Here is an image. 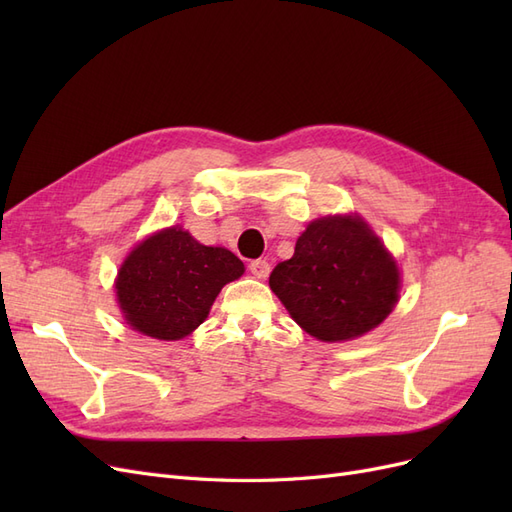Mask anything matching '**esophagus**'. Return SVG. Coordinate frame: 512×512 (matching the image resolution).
I'll list each match as a JSON object with an SVG mask.
<instances>
[{
  "mask_svg": "<svg viewBox=\"0 0 512 512\" xmlns=\"http://www.w3.org/2000/svg\"><path fill=\"white\" fill-rule=\"evenodd\" d=\"M250 271L254 277H258V280H265V277H269V273H271V265L267 260L258 258V260L250 262Z\"/></svg>",
  "mask_w": 512,
  "mask_h": 512,
  "instance_id": "1",
  "label": "esophagus"
}]
</instances>
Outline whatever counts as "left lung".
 <instances>
[{
	"instance_id": "1",
	"label": "left lung",
	"mask_w": 512,
	"mask_h": 512,
	"mask_svg": "<svg viewBox=\"0 0 512 512\" xmlns=\"http://www.w3.org/2000/svg\"><path fill=\"white\" fill-rule=\"evenodd\" d=\"M269 286L305 333L320 342H348L393 312L401 277L376 232L354 213L307 224Z\"/></svg>"
}]
</instances>
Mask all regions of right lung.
I'll list each match as a JSON object with an SVG mask.
<instances>
[{
  "instance_id": "add662e5",
  "label": "right lung",
  "mask_w": 512,
  "mask_h": 512,
  "mask_svg": "<svg viewBox=\"0 0 512 512\" xmlns=\"http://www.w3.org/2000/svg\"><path fill=\"white\" fill-rule=\"evenodd\" d=\"M243 271V262L226 247L203 245L188 230L170 226L123 260L115 280L117 303L134 331L175 342L205 322L220 290Z\"/></svg>"
}]
</instances>
